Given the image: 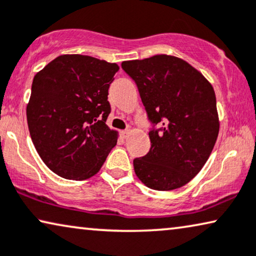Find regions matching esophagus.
<instances>
[{
  "instance_id": "34e87169",
  "label": "esophagus",
  "mask_w": 256,
  "mask_h": 256,
  "mask_svg": "<svg viewBox=\"0 0 256 256\" xmlns=\"http://www.w3.org/2000/svg\"><path fill=\"white\" fill-rule=\"evenodd\" d=\"M129 134H130V130H129V129H126V130L122 132V136H124V138H127V137L129 136Z\"/></svg>"
}]
</instances>
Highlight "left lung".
I'll use <instances>...</instances> for the list:
<instances>
[{"mask_svg":"<svg viewBox=\"0 0 256 256\" xmlns=\"http://www.w3.org/2000/svg\"><path fill=\"white\" fill-rule=\"evenodd\" d=\"M121 66L135 80L154 124L150 151L134 159L137 178L154 190L184 186L204 166L220 132L212 85L171 55L124 61ZM156 124L162 128L154 130Z\"/></svg>","mask_w":256,"mask_h":256,"instance_id":"left-lung-1","label":"left lung"}]
</instances>
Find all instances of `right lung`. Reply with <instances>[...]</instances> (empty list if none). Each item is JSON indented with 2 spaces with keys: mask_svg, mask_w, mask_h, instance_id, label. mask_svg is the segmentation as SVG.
<instances>
[{
  "mask_svg": "<svg viewBox=\"0 0 256 256\" xmlns=\"http://www.w3.org/2000/svg\"><path fill=\"white\" fill-rule=\"evenodd\" d=\"M116 64L80 54L60 55L36 72L26 107L30 135L47 168L64 179L86 180L116 146L106 120Z\"/></svg>",
  "mask_w": 256,
  "mask_h": 256,
  "instance_id": "add662e5",
  "label": "right lung"
}]
</instances>
